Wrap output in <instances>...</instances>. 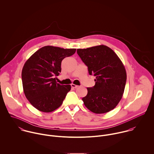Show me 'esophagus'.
Wrapping results in <instances>:
<instances>
[{
    "mask_svg": "<svg viewBox=\"0 0 154 154\" xmlns=\"http://www.w3.org/2000/svg\"><path fill=\"white\" fill-rule=\"evenodd\" d=\"M71 87L73 88H77L79 87L78 85H74V84H71Z\"/></svg>",
    "mask_w": 154,
    "mask_h": 154,
    "instance_id": "1",
    "label": "esophagus"
}]
</instances>
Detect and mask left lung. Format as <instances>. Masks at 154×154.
<instances>
[{
	"label": "left lung",
	"instance_id": "1",
	"mask_svg": "<svg viewBox=\"0 0 154 154\" xmlns=\"http://www.w3.org/2000/svg\"><path fill=\"white\" fill-rule=\"evenodd\" d=\"M77 53L88 66L89 74L95 77V85L87 88L82 100L85 106L95 114H104L114 109L121 100L126 82L125 68L114 51L101 45Z\"/></svg>",
	"mask_w": 154,
	"mask_h": 154
}]
</instances>
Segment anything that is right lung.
Segmentation results:
<instances>
[{"label":"right lung","instance_id":"add662e5","mask_svg":"<svg viewBox=\"0 0 154 154\" xmlns=\"http://www.w3.org/2000/svg\"><path fill=\"white\" fill-rule=\"evenodd\" d=\"M75 51L45 46L25 63L22 71L23 92L29 103L38 111L53 112L63 103L71 86L57 83L54 76L61 72L63 59L73 55Z\"/></svg>","mask_w":154,"mask_h":154}]
</instances>
